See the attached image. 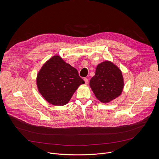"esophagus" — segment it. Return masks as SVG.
Segmentation results:
<instances>
[{"label": "esophagus", "instance_id": "obj_1", "mask_svg": "<svg viewBox=\"0 0 159 159\" xmlns=\"http://www.w3.org/2000/svg\"><path fill=\"white\" fill-rule=\"evenodd\" d=\"M84 82H85V84H89V80H88V79H87V78H84Z\"/></svg>", "mask_w": 159, "mask_h": 159}]
</instances>
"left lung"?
Instances as JSON below:
<instances>
[{
  "label": "left lung",
  "instance_id": "1",
  "mask_svg": "<svg viewBox=\"0 0 159 159\" xmlns=\"http://www.w3.org/2000/svg\"><path fill=\"white\" fill-rule=\"evenodd\" d=\"M89 84L97 99L107 103L121 94L124 82L119 68L111 61H105L97 66L95 75Z\"/></svg>",
  "mask_w": 159,
  "mask_h": 159
}]
</instances>
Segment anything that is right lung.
Segmentation results:
<instances>
[{
    "mask_svg": "<svg viewBox=\"0 0 159 159\" xmlns=\"http://www.w3.org/2000/svg\"><path fill=\"white\" fill-rule=\"evenodd\" d=\"M36 82L42 96L55 106L69 102L79 85L84 84L77 70L59 56L53 57L43 65Z\"/></svg>",
    "mask_w": 159,
    "mask_h": 159,
    "instance_id": "add662e5",
    "label": "right lung"
}]
</instances>
